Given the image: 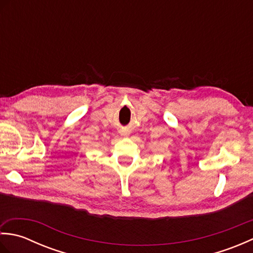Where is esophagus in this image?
<instances>
[{"instance_id":"obj_1","label":"esophagus","mask_w":253,"mask_h":253,"mask_svg":"<svg viewBox=\"0 0 253 253\" xmlns=\"http://www.w3.org/2000/svg\"><path fill=\"white\" fill-rule=\"evenodd\" d=\"M121 135H122V136H124V137H127V136H129V130L122 129V130H121Z\"/></svg>"}]
</instances>
